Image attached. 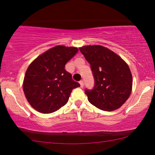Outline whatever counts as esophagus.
<instances>
[{
	"instance_id": "34e87169",
	"label": "esophagus",
	"mask_w": 155,
	"mask_h": 155,
	"mask_svg": "<svg viewBox=\"0 0 155 155\" xmlns=\"http://www.w3.org/2000/svg\"><path fill=\"white\" fill-rule=\"evenodd\" d=\"M79 83H80V85H81V87H84V81H80Z\"/></svg>"
}]
</instances>
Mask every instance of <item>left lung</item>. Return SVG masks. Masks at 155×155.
I'll use <instances>...</instances> for the list:
<instances>
[{
	"instance_id": "8db88e82",
	"label": "left lung",
	"mask_w": 155,
	"mask_h": 155,
	"mask_svg": "<svg viewBox=\"0 0 155 155\" xmlns=\"http://www.w3.org/2000/svg\"><path fill=\"white\" fill-rule=\"evenodd\" d=\"M79 50L89 63L94 79V87L84 91L88 100L104 111L119 108L132 91V76L128 65L114 52L99 45Z\"/></svg>"
}]
</instances>
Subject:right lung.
I'll list each match as a JSON object with an SVG mask.
<instances>
[{
    "instance_id": "add662e5",
    "label": "right lung",
    "mask_w": 155,
    "mask_h": 155,
    "mask_svg": "<svg viewBox=\"0 0 155 155\" xmlns=\"http://www.w3.org/2000/svg\"><path fill=\"white\" fill-rule=\"evenodd\" d=\"M77 51L75 47L55 46L29 65L23 89L33 108L39 112L49 114L68 102L72 90L80 84L72 79L65 65Z\"/></svg>"
}]
</instances>
